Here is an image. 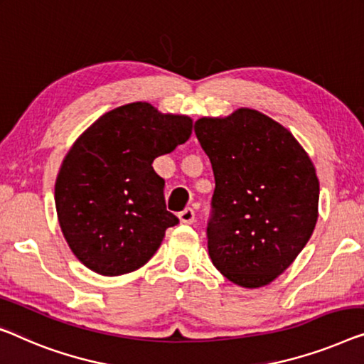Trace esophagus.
<instances>
[{
    "instance_id": "esophagus-1",
    "label": "esophagus",
    "mask_w": 364,
    "mask_h": 364,
    "mask_svg": "<svg viewBox=\"0 0 364 364\" xmlns=\"http://www.w3.org/2000/svg\"><path fill=\"white\" fill-rule=\"evenodd\" d=\"M180 220L183 222V224H193L194 219H196V215H194V210L191 208H186L184 210H181L180 214Z\"/></svg>"
}]
</instances>
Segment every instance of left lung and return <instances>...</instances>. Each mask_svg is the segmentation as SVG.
<instances>
[{"label": "left lung", "mask_w": 364, "mask_h": 364, "mask_svg": "<svg viewBox=\"0 0 364 364\" xmlns=\"http://www.w3.org/2000/svg\"><path fill=\"white\" fill-rule=\"evenodd\" d=\"M194 132L215 178L205 229L210 259L232 283L267 286L316 227V168L291 132L247 107L198 119Z\"/></svg>", "instance_id": "8db88e82"}]
</instances>
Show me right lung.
I'll return each mask as SVG.
<instances>
[{"mask_svg":"<svg viewBox=\"0 0 364 364\" xmlns=\"http://www.w3.org/2000/svg\"><path fill=\"white\" fill-rule=\"evenodd\" d=\"M186 116L149 102L116 107L86 129L65 156L55 208L70 248L86 268L119 276L144 267L180 219L165 204L156 156L191 135Z\"/></svg>","mask_w":364,"mask_h":364,"instance_id":"add662e5","label":"right lung"}]
</instances>
